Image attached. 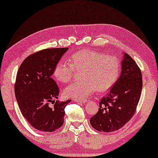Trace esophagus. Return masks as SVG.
<instances>
[{"label":"esophagus","instance_id":"esophagus-1","mask_svg":"<svg viewBox=\"0 0 158 158\" xmlns=\"http://www.w3.org/2000/svg\"><path fill=\"white\" fill-rule=\"evenodd\" d=\"M74 101L77 102H81V103H86V102H88L87 99H74Z\"/></svg>","mask_w":158,"mask_h":158}]
</instances>
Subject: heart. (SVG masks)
<instances>
[{"label": "heart", "mask_w": 158, "mask_h": 158, "mask_svg": "<svg viewBox=\"0 0 158 158\" xmlns=\"http://www.w3.org/2000/svg\"><path fill=\"white\" fill-rule=\"evenodd\" d=\"M75 70L81 71L82 81L73 82L64 89L68 97L84 99L97 89L105 92L114 85L119 76L121 64L115 56L92 50L74 53L69 60H61L55 66L54 74L58 81H72Z\"/></svg>", "instance_id": "1"}]
</instances>
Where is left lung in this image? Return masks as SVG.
Instances as JSON below:
<instances>
[{
  "label": "left lung",
  "mask_w": 158,
  "mask_h": 158,
  "mask_svg": "<svg viewBox=\"0 0 158 158\" xmlns=\"http://www.w3.org/2000/svg\"><path fill=\"white\" fill-rule=\"evenodd\" d=\"M142 88L140 69L130 55L124 54L120 77L99 102L97 114L90 118L92 127L104 132H112L123 127L136 112Z\"/></svg>",
  "instance_id": "8db88e82"
}]
</instances>
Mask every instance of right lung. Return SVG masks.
Wrapping results in <instances>:
<instances>
[{"mask_svg": "<svg viewBox=\"0 0 158 158\" xmlns=\"http://www.w3.org/2000/svg\"><path fill=\"white\" fill-rule=\"evenodd\" d=\"M68 48H46L26 57L20 66L15 82L20 110L35 130L54 132L63 125L66 106L59 102V89L53 78L55 66ZM50 103H55L53 108Z\"/></svg>", "mask_w": 158, "mask_h": 158, "instance_id": "add662e5", "label": "right lung"}]
</instances>
